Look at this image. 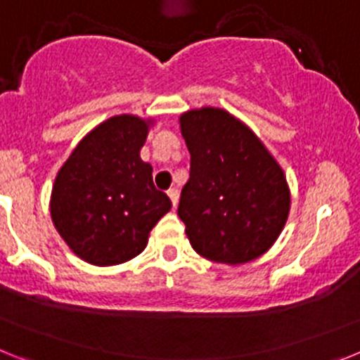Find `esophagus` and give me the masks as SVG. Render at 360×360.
Returning a JSON list of instances; mask_svg holds the SVG:
<instances>
[{
  "label": "esophagus",
  "mask_w": 360,
  "mask_h": 360,
  "mask_svg": "<svg viewBox=\"0 0 360 360\" xmlns=\"http://www.w3.org/2000/svg\"><path fill=\"white\" fill-rule=\"evenodd\" d=\"M167 196H169L171 203H173V209H176L178 198H180V195H178V189H169L167 191Z\"/></svg>",
  "instance_id": "1"
}]
</instances>
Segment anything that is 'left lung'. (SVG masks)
I'll return each mask as SVG.
<instances>
[{"label":"left lung","instance_id":"8db88e82","mask_svg":"<svg viewBox=\"0 0 360 360\" xmlns=\"http://www.w3.org/2000/svg\"><path fill=\"white\" fill-rule=\"evenodd\" d=\"M178 122L191 153L178 205L191 247L229 266L254 262L287 224V174L262 139L227 110L196 108Z\"/></svg>","mask_w":360,"mask_h":360}]
</instances>
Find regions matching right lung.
Masks as SVG:
<instances>
[{
    "label": "right lung",
    "instance_id": "add662e5",
    "mask_svg": "<svg viewBox=\"0 0 360 360\" xmlns=\"http://www.w3.org/2000/svg\"><path fill=\"white\" fill-rule=\"evenodd\" d=\"M153 126V117H110L82 136L57 171L50 216L82 262L95 266L129 262L171 211L167 195L155 189L151 164L141 158Z\"/></svg>",
    "mask_w": 360,
    "mask_h": 360
}]
</instances>
